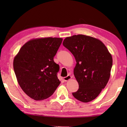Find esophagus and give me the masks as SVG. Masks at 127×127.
<instances>
[{"mask_svg": "<svg viewBox=\"0 0 127 127\" xmlns=\"http://www.w3.org/2000/svg\"><path fill=\"white\" fill-rule=\"evenodd\" d=\"M71 79V76H70V75H68V76H67L64 77L63 79L66 82V81H68V80H69L70 79Z\"/></svg>", "mask_w": 127, "mask_h": 127, "instance_id": "obj_1", "label": "esophagus"}]
</instances>
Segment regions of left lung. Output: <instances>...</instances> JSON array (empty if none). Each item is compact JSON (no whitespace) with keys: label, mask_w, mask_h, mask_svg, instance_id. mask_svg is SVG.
I'll return each mask as SVG.
<instances>
[{"label":"left lung","mask_w":127,"mask_h":127,"mask_svg":"<svg viewBox=\"0 0 127 127\" xmlns=\"http://www.w3.org/2000/svg\"><path fill=\"white\" fill-rule=\"evenodd\" d=\"M63 45L76 62L74 74L79 88L72 95L82 102L93 100L109 81L112 66L111 54L99 40L84 35L67 37Z\"/></svg>","instance_id":"1"}]
</instances>
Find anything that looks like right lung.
Here are the masks:
<instances>
[{"label":"right lung","mask_w":127,"mask_h":127,"mask_svg":"<svg viewBox=\"0 0 127 127\" xmlns=\"http://www.w3.org/2000/svg\"><path fill=\"white\" fill-rule=\"evenodd\" d=\"M62 38L45 37L30 40L21 48L13 60L18 84L35 100L50 97L60 84L59 66L53 61Z\"/></svg>","instance_id":"1"}]
</instances>
